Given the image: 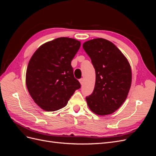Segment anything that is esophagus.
<instances>
[{
    "label": "esophagus",
    "instance_id": "34e87169",
    "mask_svg": "<svg viewBox=\"0 0 156 156\" xmlns=\"http://www.w3.org/2000/svg\"><path fill=\"white\" fill-rule=\"evenodd\" d=\"M79 82H80V83H81V85H83V83H84V79H83V78L80 79H79Z\"/></svg>",
    "mask_w": 156,
    "mask_h": 156
}]
</instances>
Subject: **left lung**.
I'll return each mask as SVG.
<instances>
[{
  "label": "left lung",
  "mask_w": 156,
  "mask_h": 156,
  "mask_svg": "<svg viewBox=\"0 0 156 156\" xmlns=\"http://www.w3.org/2000/svg\"><path fill=\"white\" fill-rule=\"evenodd\" d=\"M83 47L96 72L94 91L86 97L88 106L98 115L112 114L123 104L129 91V63L116 46L105 39L89 40Z\"/></svg>",
  "instance_id": "left-lung-1"
}]
</instances>
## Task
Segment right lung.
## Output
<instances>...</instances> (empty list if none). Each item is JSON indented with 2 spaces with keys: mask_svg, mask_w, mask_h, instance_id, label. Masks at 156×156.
<instances>
[{
  "mask_svg": "<svg viewBox=\"0 0 156 156\" xmlns=\"http://www.w3.org/2000/svg\"><path fill=\"white\" fill-rule=\"evenodd\" d=\"M81 42L61 37L41 45L33 54L26 73V84L36 104L47 111L65 107L81 84L74 77L71 62Z\"/></svg>",
  "mask_w": 156,
  "mask_h": 156,
  "instance_id": "1",
  "label": "right lung"
}]
</instances>
